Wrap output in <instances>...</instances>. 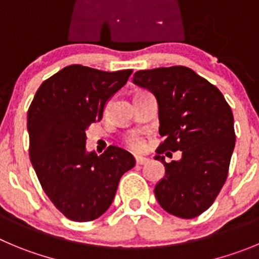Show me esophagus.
<instances>
[{"mask_svg":"<svg viewBox=\"0 0 259 259\" xmlns=\"http://www.w3.org/2000/svg\"><path fill=\"white\" fill-rule=\"evenodd\" d=\"M149 159L146 158V157H142V156H137L135 157V163L137 165H146V163H148Z\"/></svg>","mask_w":259,"mask_h":259,"instance_id":"obj_1","label":"esophagus"}]
</instances>
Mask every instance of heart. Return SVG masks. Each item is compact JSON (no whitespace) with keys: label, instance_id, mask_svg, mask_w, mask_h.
<instances>
[{"label":"heart","instance_id":"obj_1","mask_svg":"<svg viewBox=\"0 0 259 259\" xmlns=\"http://www.w3.org/2000/svg\"><path fill=\"white\" fill-rule=\"evenodd\" d=\"M127 144L133 149H141L143 147V142H142V139L138 135H132V137L127 138Z\"/></svg>","mask_w":259,"mask_h":259}]
</instances>
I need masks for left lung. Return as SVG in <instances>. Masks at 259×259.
<instances>
[{"mask_svg":"<svg viewBox=\"0 0 259 259\" xmlns=\"http://www.w3.org/2000/svg\"><path fill=\"white\" fill-rule=\"evenodd\" d=\"M133 83L156 97L159 134L165 141L154 159L165 176L154 187L157 202L180 219H194L208 209L224 187L235 147L234 116L221 92L185 66L141 70ZM182 151L167 164L160 154ZM168 153V152H167Z\"/></svg>","mask_w":259,"mask_h":259,"instance_id":"left-lung-1","label":"left lung"}]
</instances>
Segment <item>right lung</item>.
Returning <instances> with one entry per match:
<instances>
[{
  "label": "right lung",
  "mask_w": 259,
  "mask_h": 259,
  "mask_svg": "<svg viewBox=\"0 0 259 259\" xmlns=\"http://www.w3.org/2000/svg\"><path fill=\"white\" fill-rule=\"evenodd\" d=\"M130 74L70 65L43 81L29 107L31 165L51 202L71 221L102 216L121 176L135 165L122 148L111 146L97 156L85 146L87 127L102 120L107 102Z\"/></svg>",
  "instance_id": "right-lung-1"
}]
</instances>
